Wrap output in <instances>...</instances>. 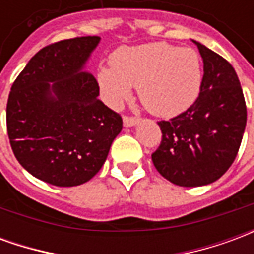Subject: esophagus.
<instances>
[{
	"label": "esophagus",
	"instance_id": "1",
	"mask_svg": "<svg viewBox=\"0 0 254 254\" xmlns=\"http://www.w3.org/2000/svg\"><path fill=\"white\" fill-rule=\"evenodd\" d=\"M140 121V118L138 117H133V116H124V125L125 127H133V125H136L137 122Z\"/></svg>",
	"mask_w": 254,
	"mask_h": 254
}]
</instances>
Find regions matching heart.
<instances>
[{
	"instance_id": "1",
	"label": "heart",
	"mask_w": 254,
	"mask_h": 254,
	"mask_svg": "<svg viewBox=\"0 0 254 254\" xmlns=\"http://www.w3.org/2000/svg\"><path fill=\"white\" fill-rule=\"evenodd\" d=\"M100 88L109 103L117 105L137 87L145 109L158 117H174L189 109L200 94L201 58L190 47L148 43L125 47L100 69Z\"/></svg>"
}]
</instances>
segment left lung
Instances as JSON below:
<instances>
[{
	"mask_svg": "<svg viewBox=\"0 0 254 254\" xmlns=\"http://www.w3.org/2000/svg\"><path fill=\"white\" fill-rule=\"evenodd\" d=\"M204 74L196 102L159 121L162 141L152 154L156 170L180 187L216 181L233 165L246 125V103L234 67L198 42Z\"/></svg>",
	"mask_w": 254,
	"mask_h": 254,
	"instance_id": "obj_1",
	"label": "left lung"
}]
</instances>
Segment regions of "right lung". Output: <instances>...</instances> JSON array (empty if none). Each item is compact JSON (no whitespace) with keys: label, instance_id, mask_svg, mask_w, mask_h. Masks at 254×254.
I'll list each match as a JSON object with an SVG mask.
<instances>
[{"label":"right lung","instance_id":"1","mask_svg":"<svg viewBox=\"0 0 254 254\" xmlns=\"http://www.w3.org/2000/svg\"><path fill=\"white\" fill-rule=\"evenodd\" d=\"M99 36L56 42L31 58L12 84L6 129L16 159L56 187H76L102 169L122 129L98 99L96 78L81 72Z\"/></svg>","mask_w":254,"mask_h":254}]
</instances>
